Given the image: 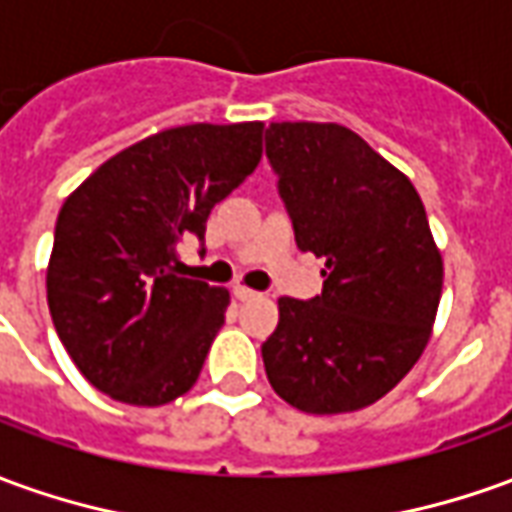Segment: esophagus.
<instances>
[{
    "mask_svg": "<svg viewBox=\"0 0 512 512\" xmlns=\"http://www.w3.org/2000/svg\"><path fill=\"white\" fill-rule=\"evenodd\" d=\"M234 298H236V301H256V298H262V292H256V290H250V287H242V284H236Z\"/></svg>",
    "mask_w": 512,
    "mask_h": 512,
    "instance_id": "esophagus-1",
    "label": "esophagus"
}]
</instances>
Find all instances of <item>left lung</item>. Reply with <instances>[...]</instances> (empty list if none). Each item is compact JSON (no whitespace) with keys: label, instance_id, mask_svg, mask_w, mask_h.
<instances>
[{"label":"left lung","instance_id":"8db88e82","mask_svg":"<svg viewBox=\"0 0 512 512\" xmlns=\"http://www.w3.org/2000/svg\"><path fill=\"white\" fill-rule=\"evenodd\" d=\"M264 142L298 248L326 259L320 295L278 298L267 379L312 415L370 407L421 359L438 315L443 259L424 203L337 122H273Z\"/></svg>","mask_w":512,"mask_h":512}]
</instances>
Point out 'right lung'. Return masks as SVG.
<instances>
[{
    "label": "right lung",
    "mask_w": 512,
    "mask_h": 512,
    "mask_svg": "<svg viewBox=\"0 0 512 512\" xmlns=\"http://www.w3.org/2000/svg\"><path fill=\"white\" fill-rule=\"evenodd\" d=\"M262 122L181 125L130 144L66 197L47 303L100 393L161 407L192 390L225 323V287L183 278L178 245L262 161Z\"/></svg>",
    "instance_id": "add662e5"
}]
</instances>
